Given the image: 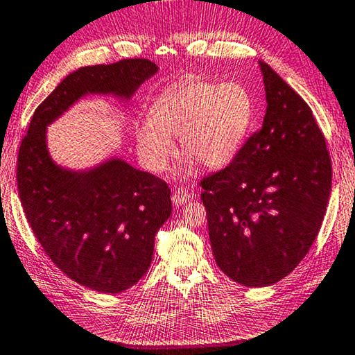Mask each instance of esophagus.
<instances>
[{
    "instance_id": "1",
    "label": "esophagus",
    "mask_w": 355,
    "mask_h": 355,
    "mask_svg": "<svg viewBox=\"0 0 355 355\" xmlns=\"http://www.w3.org/2000/svg\"><path fill=\"white\" fill-rule=\"evenodd\" d=\"M171 200H173V205L178 206V208H179V206H182V205L187 203V201L190 200V195H189L187 192H185L184 189H178L176 192L173 193Z\"/></svg>"
}]
</instances>
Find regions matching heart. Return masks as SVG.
<instances>
[{
  "mask_svg": "<svg viewBox=\"0 0 355 355\" xmlns=\"http://www.w3.org/2000/svg\"><path fill=\"white\" fill-rule=\"evenodd\" d=\"M254 109L246 85L189 76L163 92L147 112V123L136 128L139 159L147 170L165 171L174 152L171 139L179 138L182 176L193 174L196 162L220 168L243 149Z\"/></svg>",
  "mask_w": 355,
  "mask_h": 355,
  "instance_id": "1",
  "label": "heart"
}]
</instances>
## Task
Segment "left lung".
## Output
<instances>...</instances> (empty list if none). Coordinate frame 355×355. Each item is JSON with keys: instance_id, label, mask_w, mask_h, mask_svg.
I'll return each instance as SVG.
<instances>
[{"instance_id": "left-lung-1", "label": "left lung", "mask_w": 355, "mask_h": 355, "mask_svg": "<svg viewBox=\"0 0 355 355\" xmlns=\"http://www.w3.org/2000/svg\"><path fill=\"white\" fill-rule=\"evenodd\" d=\"M263 123L230 165L201 181L216 263L234 282L266 287L308 254L322 225L331 162L311 107L270 64Z\"/></svg>"}]
</instances>
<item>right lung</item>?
<instances>
[{
  "label": "right lung",
  "instance_id": "right-lung-1",
  "mask_svg": "<svg viewBox=\"0 0 355 355\" xmlns=\"http://www.w3.org/2000/svg\"><path fill=\"white\" fill-rule=\"evenodd\" d=\"M157 71L146 58L73 71L36 107L20 144L17 187L33 233L64 275L100 293L127 291L146 275L171 192L119 157L79 171L57 165L47 127L87 95L128 101Z\"/></svg>",
  "mask_w": 355,
  "mask_h": 355
}]
</instances>
